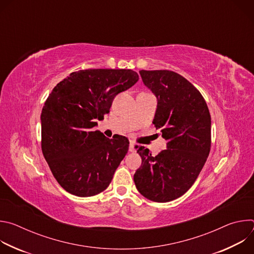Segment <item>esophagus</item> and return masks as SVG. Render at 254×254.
Wrapping results in <instances>:
<instances>
[{
    "mask_svg": "<svg viewBox=\"0 0 254 254\" xmlns=\"http://www.w3.org/2000/svg\"><path fill=\"white\" fill-rule=\"evenodd\" d=\"M134 146H135V143H133V142H130V143H129V148H128V150H129V152H130V153H133V152L135 151Z\"/></svg>",
    "mask_w": 254,
    "mask_h": 254,
    "instance_id": "34e87169",
    "label": "esophagus"
}]
</instances>
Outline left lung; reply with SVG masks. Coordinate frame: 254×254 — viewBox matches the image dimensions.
<instances>
[{
  "label": "left lung",
  "instance_id": "left-lung-1",
  "mask_svg": "<svg viewBox=\"0 0 254 254\" xmlns=\"http://www.w3.org/2000/svg\"><path fill=\"white\" fill-rule=\"evenodd\" d=\"M143 84L156 95L153 124L161 128L167 149L153 157L148 149L136 152L141 166L133 181L147 199L165 203L184 195L194 184L211 148V117L200 91L170 70H140Z\"/></svg>",
  "mask_w": 254,
  "mask_h": 254
}]
</instances>
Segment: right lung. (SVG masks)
<instances>
[{
	"instance_id": "right-lung-1",
	"label": "right lung",
	"mask_w": 254,
	"mask_h": 254,
	"mask_svg": "<svg viewBox=\"0 0 254 254\" xmlns=\"http://www.w3.org/2000/svg\"><path fill=\"white\" fill-rule=\"evenodd\" d=\"M138 80L130 69L72 72L46 99L41 114V147L59 185L78 197L104 191L128 151V139L92 130L114 98Z\"/></svg>"
}]
</instances>
